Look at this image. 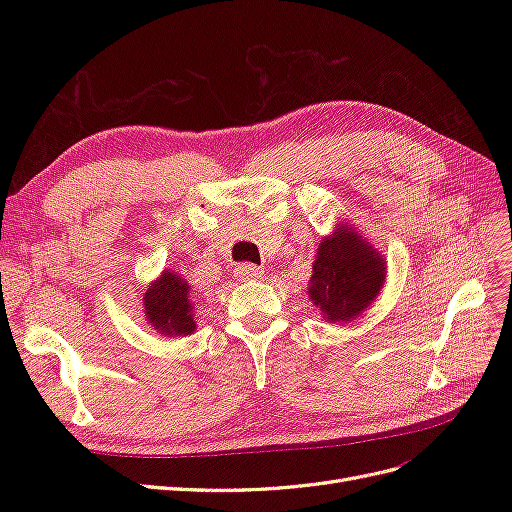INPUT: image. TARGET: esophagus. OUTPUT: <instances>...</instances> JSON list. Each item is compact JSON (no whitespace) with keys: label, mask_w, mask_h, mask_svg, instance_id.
I'll return each mask as SVG.
<instances>
[{"label":"esophagus","mask_w":512,"mask_h":512,"mask_svg":"<svg viewBox=\"0 0 512 512\" xmlns=\"http://www.w3.org/2000/svg\"><path fill=\"white\" fill-rule=\"evenodd\" d=\"M265 275L262 267L252 265V262H241V265L235 267V277L241 282H252V280H260V277Z\"/></svg>","instance_id":"obj_1"}]
</instances>
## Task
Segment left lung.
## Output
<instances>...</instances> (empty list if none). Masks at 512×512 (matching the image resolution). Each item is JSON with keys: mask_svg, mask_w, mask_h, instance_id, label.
I'll return each instance as SVG.
<instances>
[{"mask_svg": "<svg viewBox=\"0 0 512 512\" xmlns=\"http://www.w3.org/2000/svg\"><path fill=\"white\" fill-rule=\"evenodd\" d=\"M384 269L376 250L356 230L342 226L333 237L322 239L307 292L329 322L350 320L376 299Z\"/></svg>", "mask_w": 512, "mask_h": 512, "instance_id": "1", "label": "left lung"}]
</instances>
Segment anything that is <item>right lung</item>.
Here are the masks:
<instances>
[{
  "mask_svg": "<svg viewBox=\"0 0 512 512\" xmlns=\"http://www.w3.org/2000/svg\"><path fill=\"white\" fill-rule=\"evenodd\" d=\"M145 316L153 329L164 335H190L194 327V303L190 286L173 271L162 273L145 292Z\"/></svg>",
  "mask_w": 512,
  "mask_h": 512,
  "instance_id": "right-lung-1",
  "label": "right lung"
}]
</instances>
